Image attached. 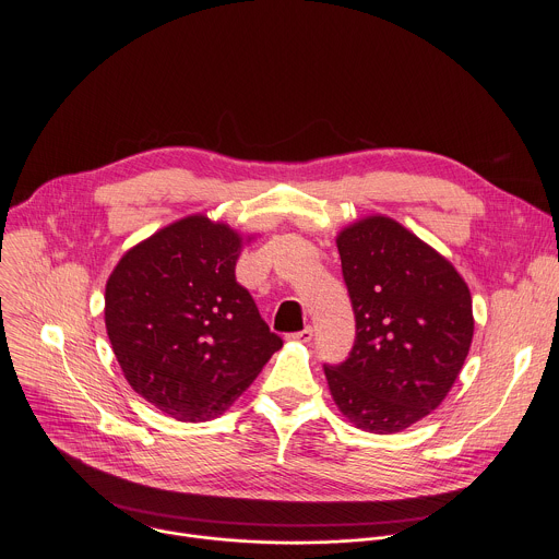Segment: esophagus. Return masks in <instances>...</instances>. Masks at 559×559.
Wrapping results in <instances>:
<instances>
[{"mask_svg":"<svg viewBox=\"0 0 559 559\" xmlns=\"http://www.w3.org/2000/svg\"><path fill=\"white\" fill-rule=\"evenodd\" d=\"M311 336H313V330H311V328H305V330H300V332L289 334L287 338H289V341H294V343H309V341H311Z\"/></svg>","mask_w":559,"mask_h":559,"instance_id":"1","label":"esophagus"}]
</instances>
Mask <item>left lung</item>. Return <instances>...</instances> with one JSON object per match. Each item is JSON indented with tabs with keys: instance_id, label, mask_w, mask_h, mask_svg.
I'll list each match as a JSON object with an SVG mask.
<instances>
[{
	"instance_id": "8db88e82",
	"label": "left lung",
	"mask_w": 559,
	"mask_h": 559,
	"mask_svg": "<svg viewBox=\"0 0 559 559\" xmlns=\"http://www.w3.org/2000/svg\"><path fill=\"white\" fill-rule=\"evenodd\" d=\"M336 246L356 341L325 365L334 403L369 433H397L453 386L473 338L471 294L455 267L389 216L345 227Z\"/></svg>"
}]
</instances>
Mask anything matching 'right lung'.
I'll use <instances>...</instances> for the list:
<instances>
[{
	"instance_id": "right-lung-1",
	"label": "right lung",
	"mask_w": 559,
	"mask_h": 559,
	"mask_svg": "<svg viewBox=\"0 0 559 559\" xmlns=\"http://www.w3.org/2000/svg\"><path fill=\"white\" fill-rule=\"evenodd\" d=\"M241 248L229 225L186 216L128 250L106 283V330L126 380L181 423L221 416L283 347L236 283Z\"/></svg>"
}]
</instances>
